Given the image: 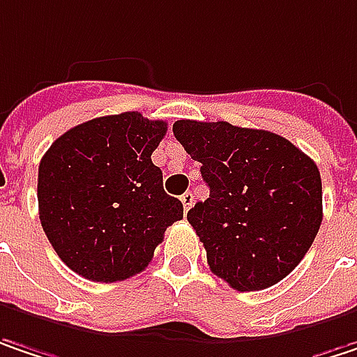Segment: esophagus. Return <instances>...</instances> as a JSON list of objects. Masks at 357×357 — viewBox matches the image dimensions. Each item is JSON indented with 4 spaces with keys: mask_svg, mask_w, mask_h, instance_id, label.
I'll use <instances>...</instances> for the list:
<instances>
[{
    "mask_svg": "<svg viewBox=\"0 0 357 357\" xmlns=\"http://www.w3.org/2000/svg\"><path fill=\"white\" fill-rule=\"evenodd\" d=\"M179 199H181V204H183V210L188 212V210L192 208V204H194V194H192V192H185Z\"/></svg>",
    "mask_w": 357,
    "mask_h": 357,
    "instance_id": "1",
    "label": "esophagus"
}]
</instances>
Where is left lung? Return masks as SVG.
Segmentation results:
<instances>
[{
	"label": "left lung",
	"mask_w": 357,
	"mask_h": 357,
	"mask_svg": "<svg viewBox=\"0 0 357 357\" xmlns=\"http://www.w3.org/2000/svg\"><path fill=\"white\" fill-rule=\"evenodd\" d=\"M174 135L210 185V198L188 212L210 271L236 291L283 281L324 220L315 161L277 133L226 121L181 119Z\"/></svg>",
	"instance_id": "8db88e82"
}]
</instances>
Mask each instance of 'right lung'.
Returning <instances> with one entry per match:
<instances>
[{"label": "right lung", "mask_w": 357, "mask_h": 357, "mask_svg": "<svg viewBox=\"0 0 357 357\" xmlns=\"http://www.w3.org/2000/svg\"><path fill=\"white\" fill-rule=\"evenodd\" d=\"M167 123L141 113L98 116L60 135L38 169L40 222L62 262L76 275L115 283L141 273L183 218L163 190L151 153Z\"/></svg>", "instance_id": "obj_1"}]
</instances>
